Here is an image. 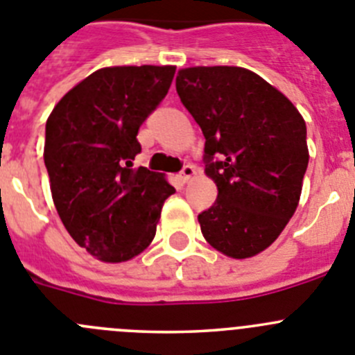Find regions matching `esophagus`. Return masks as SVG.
<instances>
[{
  "mask_svg": "<svg viewBox=\"0 0 355 355\" xmlns=\"http://www.w3.org/2000/svg\"><path fill=\"white\" fill-rule=\"evenodd\" d=\"M195 174V167L193 165H183V168H181V172H180V178H181V181H183V183H187L188 180H190L191 175Z\"/></svg>",
  "mask_w": 355,
  "mask_h": 355,
  "instance_id": "1",
  "label": "esophagus"
}]
</instances>
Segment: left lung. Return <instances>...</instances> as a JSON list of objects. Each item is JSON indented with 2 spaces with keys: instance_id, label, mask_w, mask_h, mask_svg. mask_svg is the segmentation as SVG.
<instances>
[{
  "instance_id": "left-lung-1",
  "label": "left lung",
  "mask_w": 355,
  "mask_h": 355,
  "mask_svg": "<svg viewBox=\"0 0 355 355\" xmlns=\"http://www.w3.org/2000/svg\"><path fill=\"white\" fill-rule=\"evenodd\" d=\"M175 91L206 137L218 197L199 214L202 236L232 259L268 248L294 214L308 167L306 123L291 100L239 67L178 71Z\"/></svg>"
}]
</instances>
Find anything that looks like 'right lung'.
Masks as SVG:
<instances>
[{
    "label": "right lung",
    "mask_w": 355,
    "mask_h": 355,
    "mask_svg": "<svg viewBox=\"0 0 355 355\" xmlns=\"http://www.w3.org/2000/svg\"><path fill=\"white\" fill-rule=\"evenodd\" d=\"M175 67L93 71L58 102L45 125L44 162L52 200L79 246L105 262L144 252L174 187L146 167L137 133L160 105Z\"/></svg>",
    "instance_id": "add662e5"
}]
</instances>
